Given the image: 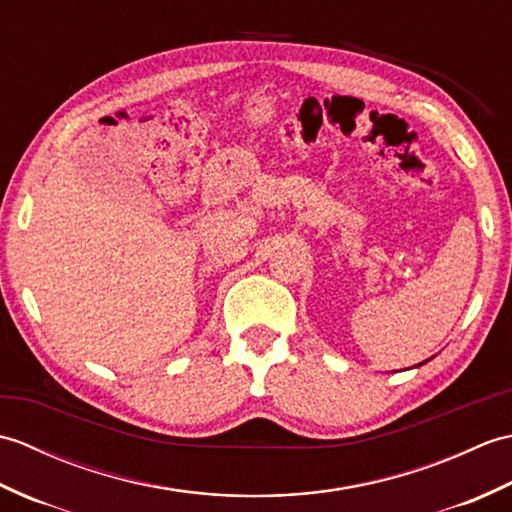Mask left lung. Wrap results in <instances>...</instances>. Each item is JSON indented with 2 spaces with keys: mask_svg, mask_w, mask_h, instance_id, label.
Segmentation results:
<instances>
[{
  "mask_svg": "<svg viewBox=\"0 0 512 512\" xmlns=\"http://www.w3.org/2000/svg\"><path fill=\"white\" fill-rule=\"evenodd\" d=\"M420 365H422V363H420Z\"/></svg>",
  "mask_w": 512,
  "mask_h": 512,
  "instance_id": "obj_1",
  "label": "left lung"
}]
</instances>
